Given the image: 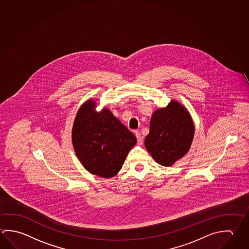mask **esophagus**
Returning <instances> with one entry per match:
<instances>
[{
	"instance_id": "esophagus-1",
	"label": "esophagus",
	"mask_w": 249,
	"mask_h": 249,
	"mask_svg": "<svg viewBox=\"0 0 249 249\" xmlns=\"http://www.w3.org/2000/svg\"><path fill=\"white\" fill-rule=\"evenodd\" d=\"M135 136H136V138H137V143L139 144V145H142V142H143V138H142V136L141 135L139 132H135Z\"/></svg>"
}]
</instances>
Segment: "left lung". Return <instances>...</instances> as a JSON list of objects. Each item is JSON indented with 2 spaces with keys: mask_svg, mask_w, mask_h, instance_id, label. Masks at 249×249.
<instances>
[{
  "mask_svg": "<svg viewBox=\"0 0 249 249\" xmlns=\"http://www.w3.org/2000/svg\"><path fill=\"white\" fill-rule=\"evenodd\" d=\"M194 134L195 126L187 108L172 100L153 113L144 142L157 163L170 167L187 154Z\"/></svg>",
  "mask_w": 249,
  "mask_h": 249,
  "instance_id": "1",
  "label": "left lung"
}]
</instances>
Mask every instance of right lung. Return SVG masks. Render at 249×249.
Returning <instances> with one entry per match:
<instances>
[{"label":"right lung","instance_id":"add662e5","mask_svg":"<svg viewBox=\"0 0 249 249\" xmlns=\"http://www.w3.org/2000/svg\"><path fill=\"white\" fill-rule=\"evenodd\" d=\"M89 99L79 107L71 130L75 154L84 168L103 178L117 175L127 153L136 143L130 131L108 108L96 111Z\"/></svg>","mask_w":249,"mask_h":249}]
</instances>
